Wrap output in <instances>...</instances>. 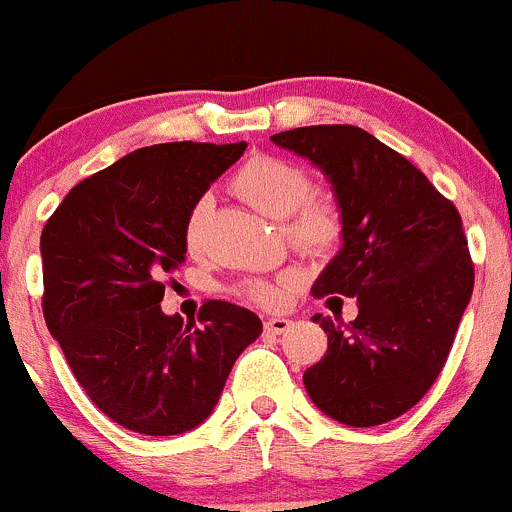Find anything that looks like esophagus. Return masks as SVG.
<instances>
[{"label": "esophagus", "instance_id": "esophagus-1", "mask_svg": "<svg viewBox=\"0 0 512 512\" xmlns=\"http://www.w3.org/2000/svg\"><path fill=\"white\" fill-rule=\"evenodd\" d=\"M290 324H293V322H290L288 317H271V320H266V332L283 334V332H288Z\"/></svg>", "mask_w": 512, "mask_h": 512}]
</instances>
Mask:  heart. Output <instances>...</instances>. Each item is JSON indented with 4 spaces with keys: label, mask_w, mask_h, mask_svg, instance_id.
Here are the masks:
<instances>
[{
    "label": "heart",
    "mask_w": 512,
    "mask_h": 512,
    "mask_svg": "<svg viewBox=\"0 0 512 512\" xmlns=\"http://www.w3.org/2000/svg\"><path fill=\"white\" fill-rule=\"evenodd\" d=\"M232 190L268 217L283 219L290 241L305 254H327L344 236V214L329 192L310 190V175L295 163L273 153H256L244 161L232 178ZM210 197H200L185 219V246L195 254L202 244ZM241 298L271 305L278 285L266 278H251L239 285Z\"/></svg>",
    "instance_id": "b5f03b06"
}]
</instances>
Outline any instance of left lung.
<instances>
[{
	"mask_svg": "<svg viewBox=\"0 0 512 512\" xmlns=\"http://www.w3.org/2000/svg\"><path fill=\"white\" fill-rule=\"evenodd\" d=\"M273 144L310 158L344 214V246L312 295L359 300L354 322L315 315L327 354L302 376L332 420L376 427L432 388L474 293L461 214L398 151L351 124L280 131Z\"/></svg>",
	"mask_w": 512,
	"mask_h": 512,
	"instance_id": "left-lung-1",
	"label": "left lung"
}]
</instances>
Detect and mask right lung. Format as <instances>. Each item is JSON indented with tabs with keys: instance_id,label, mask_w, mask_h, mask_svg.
Returning <instances> with one entry per match:
<instances>
[{
	"instance_id": "right-lung-1",
	"label": "right lung",
	"mask_w": 512,
	"mask_h": 512,
	"mask_svg": "<svg viewBox=\"0 0 512 512\" xmlns=\"http://www.w3.org/2000/svg\"><path fill=\"white\" fill-rule=\"evenodd\" d=\"M246 151L173 141L136 148L65 195L41 234L43 317L87 398L131 432L166 437L207 420L234 361L261 334L251 310L163 315L185 261V219Z\"/></svg>"
}]
</instances>
